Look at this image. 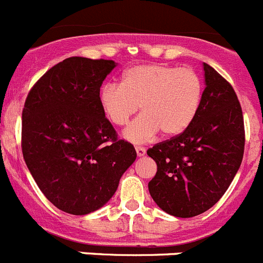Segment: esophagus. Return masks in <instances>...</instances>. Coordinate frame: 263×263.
<instances>
[{"mask_svg":"<svg viewBox=\"0 0 263 263\" xmlns=\"http://www.w3.org/2000/svg\"><path fill=\"white\" fill-rule=\"evenodd\" d=\"M136 152H137V155H138V157H143V155L146 154V148L142 147V146H137Z\"/></svg>","mask_w":263,"mask_h":263,"instance_id":"34e87169","label":"esophagus"}]
</instances>
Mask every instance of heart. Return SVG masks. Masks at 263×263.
Segmentation results:
<instances>
[{"label":"heart","instance_id":"b5f03b06","mask_svg":"<svg viewBox=\"0 0 263 263\" xmlns=\"http://www.w3.org/2000/svg\"><path fill=\"white\" fill-rule=\"evenodd\" d=\"M203 81L196 72L167 64H137L124 72L121 84L108 83L100 90V106L111 124L124 126L141 105L142 115L124 132L134 143L182 134L196 117Z\"/></svg>","mask_w":263,"mask_h":263}]
</instances>
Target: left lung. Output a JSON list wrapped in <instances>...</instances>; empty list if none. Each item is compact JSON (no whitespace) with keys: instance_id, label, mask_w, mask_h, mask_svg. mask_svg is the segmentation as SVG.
Returning a JSON list of instances; mask_svg holds the SVG:
<instances>
[{"instance_id":"1","label":"left lung","mask_w":263,"mask_h":263,"mask_svg":"<svg viewBox=\"0 0 263 263\" xmlns=\"http://www.w3.org/2000/svg\"><path fill=\"white\" fill-rule=\"evenodd\" d=\"M205 89L192 124L147 150L157 163L153 200L168 215L194 217L215 205L240 168L245 127L240 101L224 78L204 63Z\"/></svg>"}]
</instances>
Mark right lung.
<instances>
[{
	"mask_svg": "<svg viewBox=\"0 0 263 263\" xmlns=\"http://www.w3.org/2000/svg\"><path fill=\"white\" fill-rule=\"evenodd\" d=\"M113 60L72 57L32 85L22 110V154L48 200L71 215L108 203L137 158L100 106Z\"/></svg>",
	"mask_w": 263,
	"mask_h": 263,
	"instance_id": "add662e5",
	"label": "right lung"
}]
</instances>
